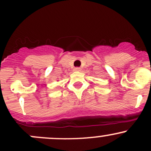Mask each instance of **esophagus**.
<instances>
[{
	"label": "esophagus",
	"mask_w": 151,
	"mask_h": 151,
	"mask_svg": "<svg viewBox=\"0 0 151 151\" xmlns=\"http://www.w3.org/2000/svg\"><path fill=\"white\" fill-rule=\"evenodd\" d=\"M74 71H75V72H79V71H81V69L79 68V67H75V68H74Z\"/></svg>",
	"instance_id": "34e87169"
}]
</instances>
